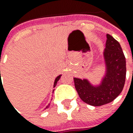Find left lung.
<instances>
[{
	"mask_svg": "<svg viewBox=\"0 0 133 133\" xmlns=\"http://www.w3.org/2000/svg\"><path fill=\"white\" fill-rule=\"evenodd\" d=\"M104 73L99 83L93 84L87 78H74V84L79 97L89 105L99 107L112 102L122 92L126 77V60L120 44L107 34L103 51Z\"/></svg>",
	"mask_w": 133,
	"mask_h": 133,
	"instance_id": "obj_1",
	"label": "left lung"
}]
</instances>
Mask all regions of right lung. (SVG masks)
Segmentation results:
<instances>
[{
    "label": "right lung",
    "mask_w": 133,
    "mask_h": 133,
    "mask_svg": "<svg viewBox=\"0 0 133 133\" xmlns=\"http://www.w3.org/2000/svg\"><path fill=\"white\" fill-rule=\"evenodd\" d=\"M0 76H1V71H0ZM61 76H62V75H59V76L56 77V78H55V82H54V86H53L54 88H55V87L56 86V85H57V81H58L60 80ZM55 91V89H54V90H53V91ZM53 91H52V93H53ZM50 103H49V104H48V105H47V107H46V108L44 109H46L49 108V107H50Z\"/></svg>",
    "instance_id": "1"
}]
</instances>
